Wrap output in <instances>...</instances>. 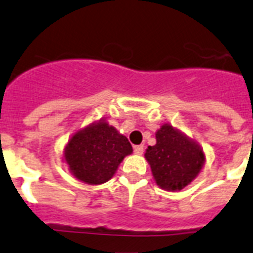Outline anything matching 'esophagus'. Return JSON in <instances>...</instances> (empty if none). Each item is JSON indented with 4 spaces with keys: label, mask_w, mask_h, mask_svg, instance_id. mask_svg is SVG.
I'll return each instance as SVG.
<instances>
[{
    "label": "esophagus",
    "mask_w": 253,
    "mask_h": 253,
    "mask_svg": "<svg viewBox=\"0 0 253 253\" xmlns=\"http://www.w3.org/2000/svg\"><path fill=\"white\" fill-rule=\"evenodd\" d=\"M144 150V145H136V146H133V151H135L136 155H141Z\"/></svg>",
    "instance_id": "obj_1"
}]
</instances>
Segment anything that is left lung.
Here are the masks:
<instances>
[{"label":"left lung","mask_w":253,"mask_h":253,"mask_svg":"<svg viewBox=\"0 0 253 253\" xmlns=\"http://www.w3.org/2000/svg\"><path fill=\"white\" fill-rule=\"evenodd\" d=\"M145 158L157 183L169 191L187 186L199 174L205 160L200 146L169 125L160 127L157 144L149 146Z\"/></svg>","instance_id":"1"}]
</instances>
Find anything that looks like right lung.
<instances>
[{
  "label": "right lung",
  "instance_id": "obj_1",
  "mask_svg": "<svg viewBox=\"0 0 253 253\" xmlns=\"http://www.w3.org/2000/svg\"><path fill=\"white\" fill-rule=\"evenodd\" d=\"M132 146L107 122L91 125L75 133L65 150L70 170L80 181L100 184L113 177Z\"/></svg>",
  "mask_w": 253,
  "mask_h": 253
}]
</instances>
